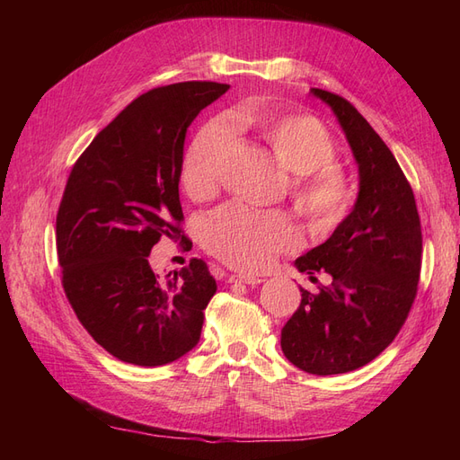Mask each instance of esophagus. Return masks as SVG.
Instances as JSON below:
<instances>
[{
    "mask_svg": "<svg viewBox=\"0 0 460 460\" xmlns=\"http://www.w3.org/2000/svg\"><path fill=\"white\" fill-rule=\"evenodd\" d=\"M228 282H242V284H249V286H257L262 282V278L253 276V274H232V276H228Z\"/></svg>",
    "mask_w": 460,
    "mask_h": 460,
    "instance_id": "esophagus-1",
    "label": "esophagus"
}]
</instances>
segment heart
I'll use <instances>...</instances> for the list:
<instances>
[{"label": "heart", "instance_id": "1", "mask_svg": "<svg viewBox=\"0 0 460 460\" xmlns=\"http://www.w3.org/2000/svg\"><path fill=\"white\" fill-rule=\"evenodd\" d=\"M252 128L284 171L294 201L316 232L338 226L351 205V186L340 166L336 140L323 120L252 105L235 117ZM230 134L222 122L203 127L188 146L178 169L180 186L191 199H205L217 188ZM297 242V228L282 211H259L242 203L220 207L203 225V243L215 257L238 269H259L274 253Z\"/></svg>", "mask_w": 460, "mask_h": 460}]
</instances>
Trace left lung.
<instances>
[{
  "label": "left lung",
  "instance_id": "obj_1",
  "mask_svg": "<svg viewBox=\"0 0 460 460\" xmlns=\"http://www.w3.org/2000/svg\"><path fill=\"white\" fill-rule=\"evenodd\" d=\"M311 93L345 132L358 164V196L330 238L296 259L299 272L324 270L332 284L318 294L301 288L280 343L291 365L330 376L365 367L397 336L416 297L422 232L412 188L382 137L341 95Z\"/></svg>",
  "mask_w": 460,
  "mask_h": 460
}]
</instances>
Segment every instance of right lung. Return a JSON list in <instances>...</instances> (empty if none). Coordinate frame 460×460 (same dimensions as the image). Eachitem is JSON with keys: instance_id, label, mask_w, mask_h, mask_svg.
<instances>
[{"instance_id": "1", "label": "right lung", "mask_w": 460, "mask_h": 460, "mask_svg": "<svg viewBox=\"0 0 460 460\" xmlns=\"http://www.w3.org/2000/svg\"><path fill=\"white\" fill-rule=\"evenodd\" d=\"M228 88L178 82L136 97L66 180L55 226L65 294L90 336L124 363L169 365L199 341L217 291L207 264L191 259L161 280L147 257L164 235L188 242L178 196L186 132Z\"/></svg>"}]
</instances>
